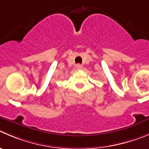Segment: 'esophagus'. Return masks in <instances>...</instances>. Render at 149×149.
I'll return each mask as SVG.
<instances>
[{"label": "esophagus", "mask_w": 149, "mask_h": 149, "mask_svg": "<svg viewBox=\"0 0 149 149\" xmlns=\"http://www.w3.org/2000/svg\"><path fill=\"white\" fill-rule=\"evenodd\" d=\"M82 67H83V66H82V65L80 64V63H77V64L76 65V69H82Z\"/></svg>", "instance_id": "esophagus-1"}]
</instances>
